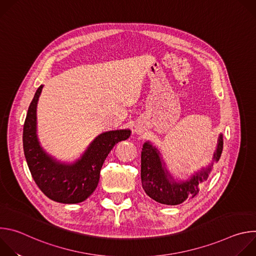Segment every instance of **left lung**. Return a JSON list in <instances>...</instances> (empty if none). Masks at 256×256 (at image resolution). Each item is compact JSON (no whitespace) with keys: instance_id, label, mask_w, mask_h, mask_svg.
<instances>
[{"instance_id":"obj_1","label":"left lung","mask_w":256,"mask_h":256,"mask_svg":"<svg viewBox=\"0 0 256 256\" xmlns=\"http://www.w3.org/2000/svg\"><path fill=\"white\" fill-rule=\"evenodd\" d=\"M222 151L223 134H220L212 163L194 173L190 179L176 181L166 169L158 149L150 142H146L142 144L140 156V179L144 192L154 200L168 206H176L192 198L198 194L200 184L208 179L214 162L220 160Z\"/></svg>"}]
</instances>
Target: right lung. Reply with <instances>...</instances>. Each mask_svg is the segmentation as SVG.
<instances>
[{"label": "right lung", "mask_w": 256, "mask_h": 256, "mask_svg": "<svg viewBox=\"0 0 256 256\" xmlns=\"http://www.w3.org/2000/svg\"><path fill=\"white\" fill-rule=\"evenodd\" d=\"M44 85L36 90L23 128V149L30 173L40 190L50 200L78 204L96 190L102 165L114 144L130 138V130H109L97 136L72 164L56 161L42 149L36 134V107Z\"/></svg>", "instance_id": "add662e5"}]
</instances>
